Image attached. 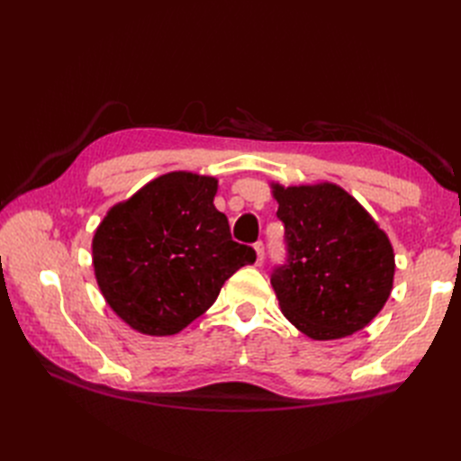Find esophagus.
I'll return each instance as SVG.
<instances>
[{"label":"esophagus","mask_w":461,"mask_h":461,"mask_svg":"<svg viewBox=\"0 0 461 461\" xmlns=\"http://www.w3.org/2000/svg\"><path fill=\"white\" fill-rule=\"evenodd\" d=\"M254 248H256V254H258L256 263H258V265H261V263H263V259H265V244H263L261 240H258V242L254 244Z\"/></svg>","instance_id":"1"}]
</instances>
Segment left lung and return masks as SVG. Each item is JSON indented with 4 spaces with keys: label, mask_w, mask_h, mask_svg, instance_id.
Segmentation results:
<instances>
[{
    "label": "left lung",
    "mask_w": 461,
    "mask_h": 461,
    "mask_svg": "<svg viewBox=\"0 0 461 461\" xmlns=\"http://www.w3.org/2000/svg\"><path fill=\"white\" fill-rule=\"evenodd\" d=\"M286 258L271 285L292 325L313 340L354 334L383 310L394 278L388 236L334 185L273 186Z\"/></svg>",
    "instance_id": "1"
}]
</instances>
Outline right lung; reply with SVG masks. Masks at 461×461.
Masks as SVG:
<instances>
[{"instance_id": "add662e5", "label": "right lung", "mask_w": 461, "mask_h": 461, "mask_svg": "<svg viewBox=\"0 0 461 461\" xmlns=\"http://www.w3.org/2000/svg\"><path fill=\"white\" fill-rule=\"evenodd\" d=\"M217 180L169 173L115 205L97 227L92 259L105 302L124 323L165 337L190 325L248 263L252 246L232 240L213 205Z\"/></svg>"}]
</instances>
